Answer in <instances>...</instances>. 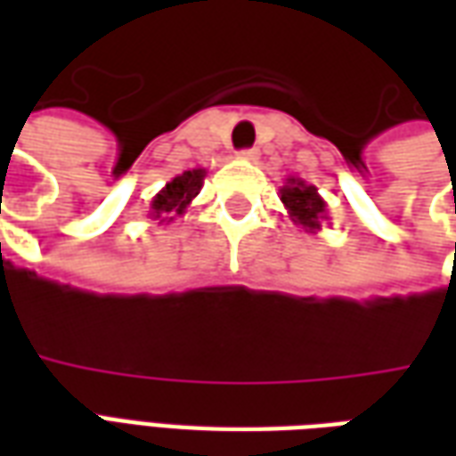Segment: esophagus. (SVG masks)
I'll use <instances>...</instances> for the list:
<instances>
[{"label": "esophagus", "instance_id": "34e87169", "mask_svg": "<svg viewBox=\"0 0 456 456\" xmlns=\"http://www.w3.org/2000/svg\"><path fill=\"white\" fill-rule=\"evenodd\" d=\"M241 160H258V149H244L237 153Z\"/></svg>", "mask_w": 456, "mask_h": 456}]
</instances>
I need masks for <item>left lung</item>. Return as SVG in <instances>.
Segmentation results:
<instances>
[{"label": "left lung", "instance_id": "8db88e82", "mask_svg": "<svg viewBox=\"0 0 456 456\" xmlns=\"http://www.w3.org/2000/svg\"><path fill=\"white\" fill-rule=\"evenodd\" d=\"M281 202L288 209V217L293 219V224L303 227L310 234H317L322 229V222L330 219L327 202L317 192L315 185H310V183L300 178H293V175L281 188Z\"/></svg>", "mask_w": 456, "mask_h": 456}]
</instances>
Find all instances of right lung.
<instances>
[{
    "label": "right lung",
    "instance_id": "1",
    "mask_svg": "<svg viewBox=\"0 0 456 456\" xmlns=\"http://www.w3.org/2000/svg\"><path fill=\"white\" fill-rule=\"evenodd\" d=\"M205 175H208L205 168H192L183 170L180 175L166 183L163 190L156 192V198L151 200V217L160 219V222H173L180 215H185L190 202L198 198Z\"/></svg>",
    "mask_w": 456,
    "mask_h": 456
}]
</instances>
